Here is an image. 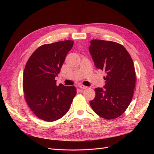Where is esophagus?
I'll list each match as a JSON object with an SVG mask.
<instances>
[{
	"instance_id": "34e87169",
	"label": "esophagus",
	"mask_w": 154,
	"mask_h": 154,
	"mask_svg": "<svg viewBox=\"0 0 154 154\" xmlns=\"http://www.w3.org/2000/svg\"><path fill=\"white\" fill-rule=\"evenodd\" d=\"M79 87H80V88H82V89H86V88H87V87L83 85H79Z\"/></svg>"
}]
</instances>
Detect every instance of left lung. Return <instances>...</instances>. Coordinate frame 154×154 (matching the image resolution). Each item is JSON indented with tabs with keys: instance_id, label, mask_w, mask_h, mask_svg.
Returning a JSON list of instances; mask_svg holds the SVG:
<instances>
[{
	"instance_id": "8db88e82",
	"label": "left lung",
	"mask_w": 154,
	"mask_h": 154,
	"mask_svg": "<svg viewBox=\"0 0 154 154\" xmlns=\"http://www.w3.org/2000/svg\"><path fill=\"white\" fill-rule=\"evenodd\" d=\"M88 50L96 68L106 74L105 88L94 89L91 108L106 119L118 118L128 108L136 86L132 59L122 44L112 41L92 40Z\"/></svg>"
}]
</instances>
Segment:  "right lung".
<instances>
[{
	"mask_svg": "<svg viewBox=\"0 0 154 154\" xmlns=\"http://www.w3.org/2000/svg\"><path fill=\"white\" fill-rule=\"evenodd\" d=\"M74 41L64 40L44 44L37 48L27 60L23 74L26 101L37 117L54 122L67 114L76 94L74 86L57 85L60 73Z\"/></svg>",
	"mask_w": 154,
	"mask_h": 154,
	"instance_id": "right-lung-1",
	"label": "right lung"
}]
</instances>
